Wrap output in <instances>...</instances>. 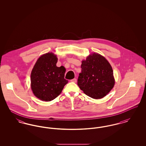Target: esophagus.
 I'll return each instance as SVG.
<instances>
[{
	"label": "esophagus",
	"instance_id": "obj_1",
	"mask_svg": "<svg viewBox=\"0 0 146 146\" xmlns=\"http://www.w3.org/2000/svg\"><path fill=\"white\" fill-rule=\"evenodd\" d=\"M71 82H73V83H76V79L74 78V79H73L70 80Z\"/></svg>",
	"mask_w": 146,
	"mask_h": 146
}]
</instances>
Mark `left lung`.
<instances>
[{"label":"left lung","instance_id":"left-lung-1","mask_svg":"<svg viewBox=\"0 0 146 146\" xmlns=\"http://www.w3.org/2000/svg\"><path fill=\"white\" fill-rule=\"evenodd\" d=\"M78 85L88 96L100 99L113 89L115 80L110 63L103 56L93 53L82 61Z\"/></svg>","mask_w":146,"mask_h":146}]
</instances>
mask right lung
<instances>
[{
	"label": "right lung",
	"mask_w": 146,
	"mask_h": 146,
	"mask_svg": "<svg viewBox=\"0 0 146 146\" xmlns=\"http://www.w3.org/2000/svg\"><path fill=\"white\" fill-rule=\"evenodd\" d=\"M57 58L52 52L41 56L36 61L31 74V89L42 101H51L62 92L68 80L64 79L66 69L56 66Z\"/></svg>",
	"instance_id": "add662e5"
}]
</instances>
